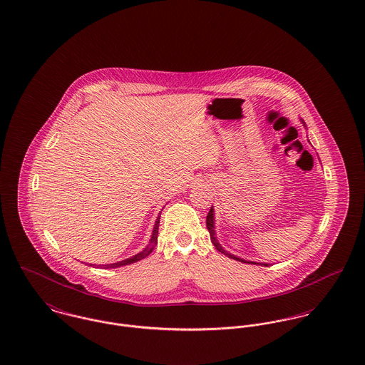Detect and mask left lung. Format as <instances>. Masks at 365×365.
<instances>
[{"instance_id": "1", "label": "left lung", "mask_w": 365, "mask_h": 365, "mask_svg": "<svg viewBox=\"0 0 365 365\" xmlns=\"http://www.w3.org/2000/svg\"><path fill=\"white\" fill-rule=\"evenodd\" d=\"M301 122L304 124V127H307L305 125V122L301 119ZM205 224H207V230H208V232H210V238H211V242L212 245L215 246V249L218 250V252H221L222 255H225V256H228V257H231V259H234V260H238V262H242V263H249V264H260V266H266V267H269L270 264L269 263H260V262H250V260H245L242 257H238V256H235V255H232V253H230L228 250H225L222 246H221V243L218 242V240H217V237H215V224H214V208L211 207L210 208V211H208V214H207V220H205Z\"/></svg>"}]
</instances>
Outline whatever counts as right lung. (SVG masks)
Instances as JSON below:
<instances>
[{"instance_id":"add662e5","label":"right lung","mask_w":365,"mask_h":365,"mask_svg":"<svg viewBox=\"0 0 365 365\" xmlns=\"http://www.w3.org/2000/svg\"><path fill=\"white\" fill-rule=\"evenodd\" d=\"M160 218H161V212L158 214V217H157V221H155V225H154V230H153V235H151V240H150V242L148 245L140 252V253H137V255H134V256H131V257H128V259H124L122 262H116V263H110V264H98L99 267H103V269H116V267H120V266H125V264H131V263H135V262H138V260H141V259H144V257H147L153 250H154V247L157 246V243H158V227H160ZM92 266V264H91Z\"/></svg>"}]
</instances>
